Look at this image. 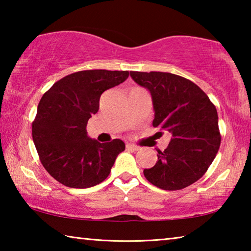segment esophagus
I'll return each mask as SVG.
<instances>
[{"label":"esophagus","mask_w":251,"mask_h":251,"mask_svg":"<svg viewBox=\"0 0 251 251\" xmlns=\"http://www.w3.org/2000/svg\"><path fill=\"white\" fill-rule=\"evenodd\" d=\"M126 148H127V150L133 151H138V150H139V147H138V146L133 145V144H127V145H126Z\"/></svg>","instance_id":"obj_1"}]
</instances>
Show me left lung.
Listing matches in <instances>:
<instances>
[{"instance_id":"left-lung-1","label":"left lung","mask_w":251,"mask_h":251,"mask_svg":"<svg viewBox=\"0 0 251 251\" xmlns=\"http://www.w3.org/2000/svg\"><path fill=\"white\" fill-rule=\"evenodd\" d=\"M130 76L151 92L152 126L172 135L166 150L157 151L158 160L144 169V175L160 189L186 188L205 175L218 152L222 135L216 106L182 76L164 72H130Z\"/></svg>"}]
</instances>
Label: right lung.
Instances as JSON below:
<instances>
[{"label":"right lung","mask_w":251,"mask_h":251,"mask_svg":"<svg viewBox=\"0 0 251 251\" xmlns=\"http://www.w3.org/2000/svg\"><path fill=\"white\" fill-rule=\"evenodd\" d=\"M128 75V71H79L57 80L42 96L32 124L33 142L46 172L62 185L100 184L125 151L121 139L100 143L87 137L86 125L100 108V95Z\"/></svg>","instance_id":"right-lung-1"}]
</instances>
